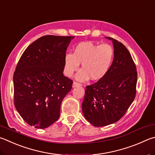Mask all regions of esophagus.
<instances>
[{
	"label": "esophagus",
	"instance_id": "obj_1",
	"mask_svg": "<svg viewBox=\"0 0 155 155\" xmlns=\"http://www.w3.org/2000/svg\"><path fill=\"white\" fill-rule=\"evenodd\" d=\"M80 85H81V84L77 83V82H76V81H74V83H73V84H72V87H76L80 86Z\"/></svg>",
	"mask_w": 155,
	"mask_h": 155
}]
</instances>
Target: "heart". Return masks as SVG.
Wrapping results in <instances>:
<instances>
[{
	"mask_svg": "<svg viewBox=\"0 0 155 155\" xmlns=\"http://www.w3.org/2000/svg\"><path fill=\"white\" fill-rule=\"evenodd\" d=\"M114 57V49L110 45L83 42L75 47L73 53H68L64 56V74L72 77L81 63L83 69L77 74V79L85 81L90 77L92 80H99L110 69Z\"/></svg>",
	"mask_w": 155,
	"mask_h": 155,
	"instance_id": "heart-1",
	"label": "heart"
}]
</instances>
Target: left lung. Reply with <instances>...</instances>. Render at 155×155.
<instances>
[{
  "label": "left lung",
  "mask_w": 155,
  "mask_h": 155,
  "mask_svg": "<svg viewBox=\"0 0 155 155\" xmlns=\"http://www.w3.org/2000/svg\"><path fill=\"white\" fill-rule=\"evenodd\" d=\"M114 60L108 73L86 87L82 103L84 117L92 125L103 127L121 119L136 94L137 74L130 53L114 38Z\"/></svg>",
  "instance_id": "left-lung-1"
}]
</instances>
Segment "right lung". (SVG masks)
I'll list each match as a JSON object with an SVG mask.
<instances>
[{"mask_svg":"<svg viewBox=\"0 0 155 155\" xmlns=\"http://www.w3.org/2000/svg\"><path fill=\"white\" fill-rule=\"evenodd\" d=\"M72 36L46 35L24 51L13 74L14 104L22 119L44 129L60 116V106L73 81L64 77V61Z\"/></svg>","mask_w":155,"mask_h":155,"instance_id":"1","label":"right lung"}]
</instances>
